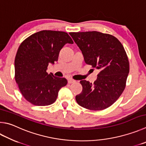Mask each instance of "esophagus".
Masks as SVG:
<instances>
[{
	"label": "esophagus",
	"mask_w": 146,
	"mask_h": 146,
	"mask_svg": "<svg viewBox=\"0 0 146 146\" xmlns=\"http://www.w3.org/2000/svg\"><path fill=\"white\" fill-rule=\"evenodd\" d=\"M75 82L76 81L75 80H73V79H72V78L68 79V83L69 84H73V83H74V82Z\"/></svg>",
	"instance_id": "34e87169"
}]
</instances>
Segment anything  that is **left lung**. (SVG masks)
<instances>
[{"instance_id":"1","label":"left lung","mask_w":146,"mask_h":146,"mask_svg":"<svg viewBox=\"0 0 146 146\" xmlns=\"http://www.w3.org/2000/svg\"><path fill=\"white\" fill-rule=\"evenodd\" d=\"M84 55L85 62L100 70L94 84L81 80L78 104L87 109L102 110L117 100L126 87L129 64L123 44L111 34L97 31L70 33Z\"/></svg>"}]
</instances>
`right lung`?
<instances>
[{
    "label": "right lung",
    "instance_id": "right-lung-1",
    "mask_svg": "<svg viewBox=\"0 0 146 146\" xmlns=\"http://www.w3.org/2000/svg\"><path fill=\"white\" fill-rule=\"evenodd\" d=\"M66 43H73L67 33L44 30L32 34L18 47L15 59V81L22 96L31 104H52L60 89L67 84L65 78L46 72L49 63L57 61Z\"/></svg>",
    "mask_w": 146,
    "mask_h": 146
}]
</instances>
